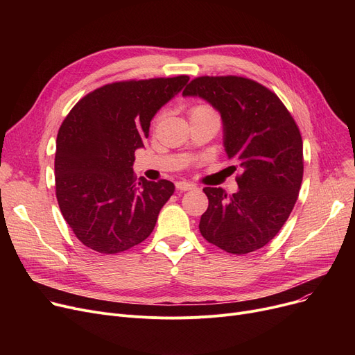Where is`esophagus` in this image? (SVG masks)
Masks as SVG:
<instances>
[{
	"label": "esophagus",
	"instance_id": "esophagus-1",
	"mask_svg": "<svg viewBox=\"0 0 355 355\" xmlns=\"http://www.w3.org/2000/svg\"><path fill=\"white\" fill-rule=\"evenodd\" d=\"M175 187L178 191H189V190H193L194 185L187 182V181H177L175 182Z\"/></svg>",
	"mask_w": 355,
	"mask_h": 355
}]
</instances>
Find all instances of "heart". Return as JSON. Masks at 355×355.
I'll return each instance as SVG.
<instances>
[{
    "label": "heart",
    "instance_id": "heart-1",
    "mask_svg": "<svg viewBox=\"0 0 355 355\" xmlns=\"http://www.w3.org/2000/svg\"><path fill=\"white\" fill-rule=\"evenodd\" d=\"M194 116H214V118H218V114L211 105L197 103V105L191 106V109H190V118H194Z\"/></svg>",
    "mask_w": 355,
    "mask_h": 355
}]
</instances>
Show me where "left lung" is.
Wrapping results in <instances>:
<instances>
[{
  "instance_id": "8db88e82",
  "label": "left lung",
  "mask_w": 355,
  "mask_h": 355,
  "mask_svg": "<svg viewBox=\"0 0 355 355\" xmlns=\"http://www.w3.org/2000/svg\"><path fill=\"white\" fill-rule=\"evenodd\" d=\"M184 96H200L221 114L227 158L239 166V191L206 187L200 233L227 253L262 249L293 210L304 175L301 130L275 92L241 76H200Z\"/></svg>"
}]
</instances>
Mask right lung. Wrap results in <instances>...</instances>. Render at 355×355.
<instances>
[{"instance_id": "add662e5", "label": "right lung", "mask_w": 355, "mask_h": 355, "mask_svg": "<svg viewBox=\"0 0 355 355\" xmlns=\"http://www.w3.org/2000/svg\"><path fill=\"white\" fill-rule=\"evenodd\" d=\"M189 79L181 74L105 85L83 96L62 122L54 157L55 197L86 248L115 254L153 233L175 187L168 180L138 181L135 149L144 146L157 110Z\"/></svg>"}]
</instances>
